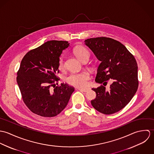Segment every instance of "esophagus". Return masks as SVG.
<instances>
[{"label": "esophagus", "instance_id": "obj_1", "mask_svg": "<svg viewBox=\"0 0 154 154\" xmlns=\"http://www.w3.org/2000/svg\"><path fill=\"white\" fill-rule=\"evenodd\" d=\"M79 89L80 91H82V92H87V91H88L90 89V88H79Z\"/></svg>", "mask_w": 154, "mask_h": 154}]
</instances>
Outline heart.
Segmentation results:
<instances>
[{"label":"heart","mask_w":154,"mask_h":154,"mask_svg":"<svg viewBox=\"0 0 154 154\" xmlns=\"http://www.w3.org/2000/svg\"><path fill=\"white\" fill-rule=\"evenodd\" d=\"M74 53L78 59L84 61L85 59L89 58V51L88 49L83 46H79L74 50ZM65 67V58L63 56L59 57L58 60V69L60 70H64ZM91 76L87 71H82L80 72H75L70 73L67 78V82L74 87L79 88H84L87 86L88 81L90 79Z\"/></svg>","instance_id":"heart-1"}]
</instances>
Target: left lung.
Instances as JSON below:
<instances>
[{
    "mask_svg": "<svg viewBox=\"0 0 154 154\" xmlns=\"http://www.w3.org/2000/svg\"><path fill=\"white\" fill-rule=\"evenodd\" d=\"M84 42L101 61L95 81L104 85L110 79L114 81L109 91H106L103 85L92 89L97 94L91 102L92 107L104 114L122 110L138 88L137 65L134 57L123 44L111 38H91Z\"/></svg>",
    "mask_w": 154,
    "mask_h": 154,
    "instance_id": "obj_1",
    "label": "left lung"
}]
</instances>
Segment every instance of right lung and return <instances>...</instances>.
Here are the masks:
<instances>
[{
	"instance_id": "1",
	"label": "right lung",
	"mask_w": 154,
	"mask_h": 154,
	"mask_svg": "<svg viewBox=\"0 0 154 154\" xmlns=\"http://www.w3.org/2000/svg\"><path fill=\"white\" fill-rule=\"evenodd\" d=\"M69 46L66 41H48L29 51L22 58L17 81L23 103L37 115L56 116L66 107L75 91L67 84L56 87L59 80L56 76L59 73L58 60Z\"/></svg>"
}]
</instances>
